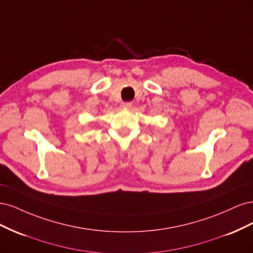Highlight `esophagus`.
<instances>
[{
  "label": "esophagus",
  "instance_id": "esophagus-1",
  "mask_svg": "<svg viewBox=\"0 0 253 253\" xmlns=\"http://www.w3.org/2000/svg\"><path fill=\"white\" fill-rule=\"evenodd\" d=\"M120 106L124 109H129L132 106V102H121Z\"/></svg>",
  "mask_w": 253,
  "mask_h": 253
}]
</instances>
